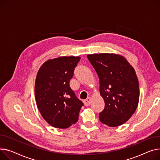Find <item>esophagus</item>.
I'll list each match as a JSON object with an SVG mask.
<instances>
[{"label":"esophagus","mask_w":160,"mask_h":160,"mask_svg":"<svg viewBox=\"0 0 160 160\" xmlns=\"http://www.w3.org/2000/svg\"><path fill=\"white\" fill-rule=\"evenodd\" d=\"M91 102V98L90 97H88L87 99H86L83 101V103L86 106H89L90 105Z\"/></svg>","instance_id":"esophagus-1"}]
</instances>
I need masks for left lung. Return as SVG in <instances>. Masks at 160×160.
<instances>
[{"label":"left lung","mask_w":160,"mask_h":160,"mask_svg":"<svg viewBox=\"0 0 160 160\" xmlns=\"http://www.w3.org/2000/svg\"><path fill=\"white\" fill-rule=\"evenodd\" d=\"M88 58L100 79V92L105 108L99 113L102 123L117 127L128 121L139 102V83L134 68L122 56L101 53Z\"/></svg>","instance_id":"obj_1"}]
</instances>
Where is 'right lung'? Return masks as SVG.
<instances>
[{
	"label": "right lung",
	"mask_w": 160,
	"mask_h": 160,
	"mask_svg": "<svg viewBox=\"0 0 160 160\" xmlns=\"http://www.w3.org/2000/svg\"><path fill=\"white\" fill-rule=\"evenodd\" d=\"M79 57H61L44 62L35 80V96L37 108L51 126L66 129L76 123L83 105L70 88Z\"/></svg>",
	"instance_id": "add662e5"
}]
</instances>
